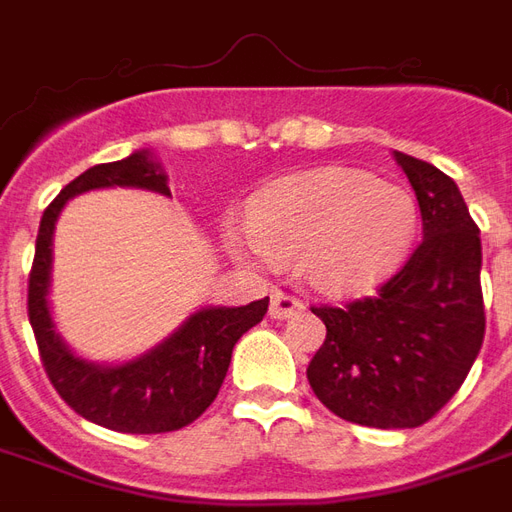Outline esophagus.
I'll return each mask as SVG.
<instances>
[{"label": "esophagus", "mask_w": 512, "mask_h": 512, "mask_svg": "<svg viewBox=\"0 0 512 512\" xmlns=\"http://www.w3.org/2000/svg\"><path fill=\"white\" fill-rule=\"evenodd\" d=\"M299 310H304V301H301V299L290 296V293H285V290H274V293H271V307H268L271 318H277V321H285V318L296 315Z\"/></svg>", "instance_id": "1"}]
</instances>
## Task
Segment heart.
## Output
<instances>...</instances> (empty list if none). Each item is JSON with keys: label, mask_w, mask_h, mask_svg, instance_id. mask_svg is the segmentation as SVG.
Listing matches in <instances>:
<instances>
[{"label": "heart", "mask_w": 512, "mask_h": 512, "mask_svg": "<svg viewBox=\"0 0 512 512\" xmlns=\"http://www.w3.org/2000/svg\"><path fill=\"white\" fill-rule=\"evenodd\" d=\"M252 230H230L233 252L299 260L312 285L351 293L389 274L417 235L411 191L362 169L326 167L279 180L252 205Z\"/></svg>", "instance_id": "1"}]
</instances>
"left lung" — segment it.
Here are the masks:
<instances>
[{
  "mask_svg": "<svg viewBox=\"0 0 512 512\" xmlns=\"http://www.w3.org/2000/svg\"><path fill=\"white\" fill-rule=\"evenodd\" d=\"M417 194L422 241L373 296L312 307L326 340L307 381L337 417L419 428L450 403L485 337L480 227L450 175L395 153Z\"/></svg>",
  "mask_w": 512,
  "mask_h": 512,
  "instance_id": "left-lung-1",
  "label": "left lung"
}]
</instances>
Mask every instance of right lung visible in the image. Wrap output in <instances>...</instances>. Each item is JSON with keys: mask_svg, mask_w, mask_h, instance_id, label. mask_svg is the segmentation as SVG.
I'll list each match as a JSON object with an SVG mask.
<instances>
[{"mask_svg": "<svg viewBox=\"0 0 512 512\" xmlns=\"http://www.w3.org/2000/svg\"><path fill=\"white\" fill-rule=\"evenodd\" d=\"M106 186H139L169 194L167 175L158 169L156 161H150L147 150H139L123 161L90 167L51 200L40 219L27 293L29 323L38 340L40 362L57 395L79 417L101 428L117 433L180 430L216 400L230 367L233 345L241 340V334L263 321L268 299H257L246 307H211L194 312L169 340L128 365L101 367L73 356L60 334L54 332L46 301L51 235L65 202L82 191Z\"/></svg>", "mask_w": 512, "mask_h": 512, "instance_id": "right-lung-1", "label": "right lung"}]
</instances>
